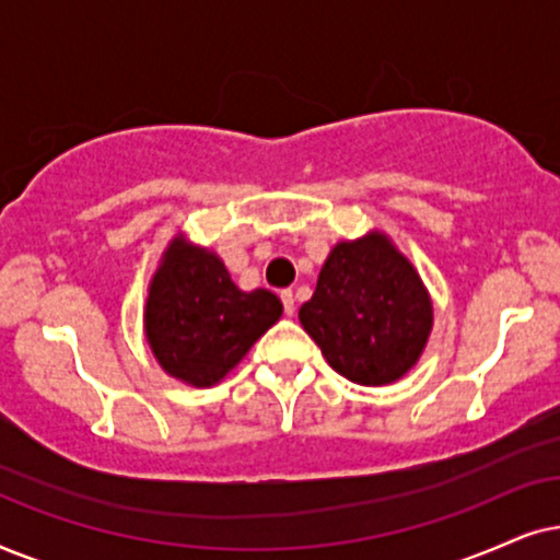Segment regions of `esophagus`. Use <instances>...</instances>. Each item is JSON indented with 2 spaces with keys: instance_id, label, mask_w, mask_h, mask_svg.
I'll return each mask as SVG.
<instances>
[{
  "instance_id": "esophagus-1",
  "label": "esophagus",
  "mask_w": 560,
  "mask_h": 560,
  "mask_svg": "<svg viewBox=\"0 0 560 560\" xmlns=\"http://www.w3.org/2000/svg\"><path fill=\"white\" fill-rule=\"evenodd\" d=\"M281 302H284V312L289 317L294 315V310H296V304H294V292L292 289H284V292H281Z\"/></svg>"
}]
</instances>
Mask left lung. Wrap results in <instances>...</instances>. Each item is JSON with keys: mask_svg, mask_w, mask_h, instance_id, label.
I'll return each mask as SVG.
<instances>
[{"mask_svg": "<svg viewBox=\"0 0 560 560\" xmlns=\"http://www.w3.org/2000/svg\"><path fill=\"white\" fill-rule=\"evenodd\" d=\"M300 323L340 376L384 386L420 361L432 302L415 266L374 230L335 245Z\"/></svg>", "mask_w": 560, "mask_h": 560, "instance_id": "8db88e82", "label": "left lung"}]
</instances>
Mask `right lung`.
Returning <instances> with one entry per match:
<instances>
[{
    "label": "right lung",
    "mask_w": 560,
    "mask_h": 560,
    "mask_svg": "<svg viewBox=\"0 0 560 560\" xmlns=\"http://www.w3.org/2000/svg\"><path fill=\"white\" fill-rule=\"evenodd\" d=\"M279 296L243 292L212 250L176 235L155 268L143 312L145 338L168 376L191 386L225 378L279 323Z\"/></svg>",
    "instance_id": "add662e5"
}]
</instances>
